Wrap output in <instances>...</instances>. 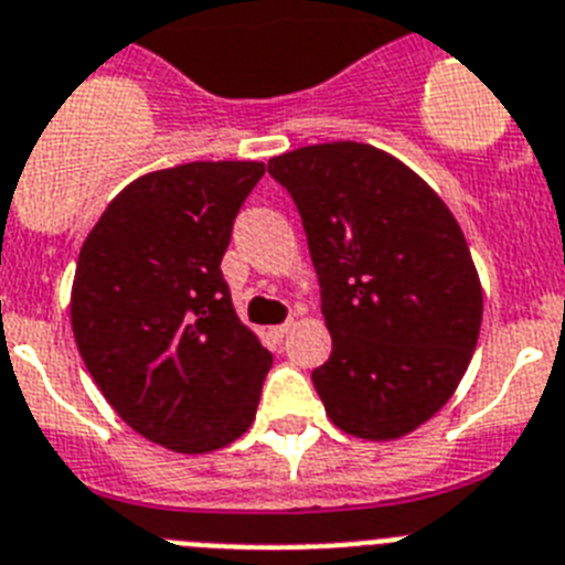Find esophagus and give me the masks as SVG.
Instances as JSON below:
<instances>
[{"instance_id":"34e87169","label":"esophagus","mask_w":565,"mask_h":565,"mask_svg":"<svg viewBox=\"0 0 565 565\" xmlns=\"http://www.w3.org/2000/svg\"><path fill=\"white\" fill-rule=\"evenodd\" d=\"M291 326H294L291 320L282 322V326H274V329H271V337H274V340H282V337H286L288 331H291Z\"/></svg>"}]
</instances>
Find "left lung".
Here are the masks:
<instances>
[{
	"instance_id": "1",
	"label": "left lung",
	"mask_w": 565,
	"mask_h": 565,
	"mask_svg": "<svg viewBox=\"0 0 565 565\" xmlns=\"http://www.w3.org/2000/svg\"><path fill=\"white\" fill-rule=\"evenodd\" d=\"M268 173L297 202L331 331L311 371L326 414L363 440H397L460 385L483 288L455 214L408 166L365 142L279 153Z\"/></svg>"
}]
</instances>
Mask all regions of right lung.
<instances>
[{"label": "right lung", "instance_id": "obj_1", "mask_svg": "<svg viewBox=\"0 0 565 565\" xmlns=\"http://www.w3.org/2000/svg\"><path fill=\"white\" fill-rule=\"evenodd\" d=\"M263 162H188L125 185L79 250L76 349L145 440L209 455L257 414L271 351L239 322L220 263Z\"/></svg>", "mask_w": 565, "mask_h": 565}]
</instances>
